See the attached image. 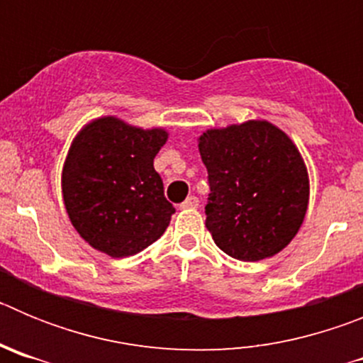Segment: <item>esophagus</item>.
<instances>
[{
    "label": "esophagus",
    "instance_id": "34e87169",
    "mask_svg": "<svg viewBox=\"0 0 363 363\" xmlns=\"http://www.w3.org/2000/svg\"><path fill=\"white\" fill-rule=\"evenodd\" d=\"M198 205H200V200H198L196 196H189L179 207H182V209H196Z\"/></svg>",
    "mask_w": 363,
    "mask_h": 363
}]
</instances>
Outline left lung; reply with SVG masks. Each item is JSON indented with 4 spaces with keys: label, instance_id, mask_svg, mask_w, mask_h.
Returning <instances> with one entry per match:
<instances>
[{
    "label": "left lung",
    "instance_id": "obj_1",
    "mask_svg": "<svg viewBox=\"0 0 363 363\" xmlns=\"http://www.w3.org/2000/svg\"><path fill=\"white\" fill-rule=\"evenodd\" d=\"M211 184L205 227L225 255L259 262L284 251L309 205V172L296 143L267 120L198 136Z\"/></svg>",
    "mask_w": 363,
    "mask_h": 363
}]
</instances>
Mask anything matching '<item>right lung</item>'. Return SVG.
Returning a JSON list of instances; mask_svg holds the SVG:
<instances>
[{
	"label": "right lung",
	"instance_id": "1",
	"mask_svg": "<svg viewBox=\"0 0 363 363\" xmlns=\"http://www.w3.org/2000/svg\"><path fill=\"white\" fill-rule=\"evenodd\" d=\"M167 140L163 127L143 129L118 116L94 118L74 136L62 171L63 203L92 249L127 258L165 233L174 207L154 158Z\"/></svg>",
	"mask_w": 363,
	"mask_h": 363
}]
</instances>
